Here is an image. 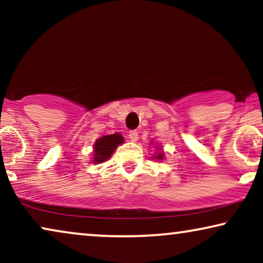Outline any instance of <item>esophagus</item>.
<instances>
[{
	"mask_svg": "<svg viewBox=\"0 0 263 263\" xmlns=\"http://www.w3.org/2000/svg\"><path fill=\"white\" fill-rule=\"evenodd\" d=\"M129 139L132 140L133 142H136L139 140V134H138V132L136 130H132V132H129Z\"/></svg>",
	"mask_w": 263,
	"mask_h": 263,
	"instance_id": "1",
	"label": "esophagus"
}]
</instances>
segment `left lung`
I'll return each instance as SVG.
<instances>
[{
  "instance_id": "8db88e82",
  "label": "left lung",
  "mask_w": 263,
  "mask_h": 263,
  "mask_svg": "<svg viewBox=\"0 0 263 263\" xmlns=\"http://www.w3.org/2000/svg\"><path fill=\"white\" fill-rule=\"evenodd\" d=\"M156 159H158V160H163V158H164V152H159L158 154H156Z\"/></svg>"
}]
</instances>
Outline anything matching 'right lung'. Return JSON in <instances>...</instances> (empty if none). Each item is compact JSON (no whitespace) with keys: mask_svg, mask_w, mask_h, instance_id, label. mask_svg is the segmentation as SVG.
I'll list each match as a JSON object with an SVG mask.
<instances>
[{"mask_svg":"<svg viewBox=\"0 0 263 263\" xmlns=\"http://www.w3.org/2000/svg\"><path fill=\"white\" fill-rule=\"evenodd\" d=\"M123 141V136L120 133H115V134L105 135L99 138L95 142V146H93V149H95L93 151L92 159L93 163L99 164L103 163V161H106L111 157V154L115 152V149L120 145H122Z\"/></svg>","mask_w":263,"mask_h":263,"instance_id":"add662e5","label":"right lung"}]
</instances>
